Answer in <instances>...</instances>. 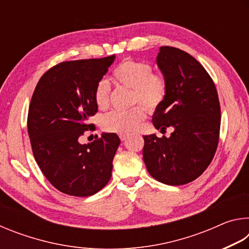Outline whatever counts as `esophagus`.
<instances>
[{
  "instance_id": "34e87169",
  "label": "esophagus",
  "mask_w": 249,
  "mask_h": 249,
  "mask_svg": "<svg viewBox=\"0 0 249 249\" xmlns=\"http://www.w3.org/2000/svg\"><path fill=\"white\" fill-rule=\"evenodd\" d=\"M120 138L124 142V141H126L128 138V135H120Z\"/></svg>"
}]
</instances>
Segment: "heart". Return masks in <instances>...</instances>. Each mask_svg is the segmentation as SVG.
<instances>
[{"label": "heart", "mask_w": 249, "mask_h": 249, "mask_svg": "<svg viewBox=\"0 0 249 249\" xmlns=\"http://www.w3.org/2000/svg\"><path fill=\"white\" fill-rule=\"evenodd\" d=\"M113 77L117 82L134 89V102H140L154 111L165 100L168 91L167 80L162 74L151 72V66L144 61L127 59L116 67ZM111 88L107 80L96 84L94 98L100 108L109 102ZM145 108L137 105L128 111H112L102 119V128L109 133L127 135L140 127L145 120Z\"/></svg>", "instance_id": "heart-1"}]
</instances>
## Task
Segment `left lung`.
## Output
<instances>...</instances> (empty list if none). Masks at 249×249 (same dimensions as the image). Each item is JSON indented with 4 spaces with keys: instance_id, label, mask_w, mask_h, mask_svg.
Listing matches in <instances>:
<instances>
[{
    "instance_id": "1",
    "label": "left lung",
    "mask_w": 249,
    "mask_h": 249,
    "mask_svg": "<svg viewBox=\"0 0 249 249\" xmlns=\"http://www.w3.org/2000/svg\"><path fill=\"white\" fill-rule=\"evenodd\" d=\"M157 66L168 91L153 124L160 132L169 126L174 132L170 137L144 136L142 158L153 178L181 185L196 180L212 161L220 137V102L212 78L191 54L163 46Z\"/></svg>"
}]
</instances>
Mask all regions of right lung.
<instances>
[{
  "label": "right lung",
  "instance_id": "obj_1",
  "mask_svg": "<svg viewBox=\"0 0 249 249\" xmlns=\"http://www.w3.org/2000/svg\"><path fill=\"white\" fill-rule=\"evenodd\" d=\"M115 54L100 59L65 61L43 74L29 104L27 129L34 157L44 176L66 195L89 196L111 179L120 138L103 133L81 144L80 137L98 112L94 92Z\"/></svg>",
  "mask_w": 249,
  "mask_h": 249
}]
</instances>
